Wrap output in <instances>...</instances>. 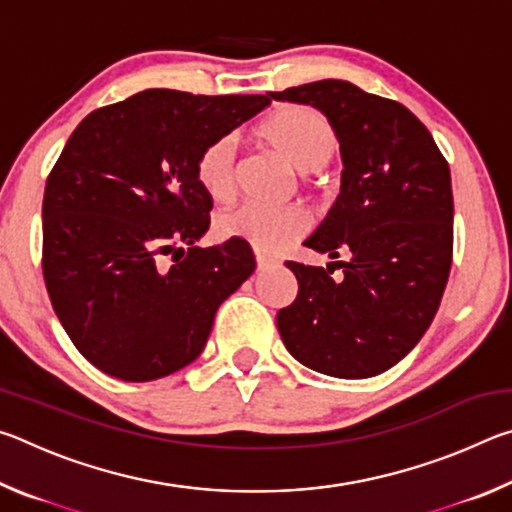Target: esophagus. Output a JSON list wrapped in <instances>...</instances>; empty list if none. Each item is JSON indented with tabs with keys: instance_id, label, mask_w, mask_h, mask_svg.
I'll return each instance as SVG.
<instances>
[{
	"instance_id": "obj_1",
	"label": "esophagus",
	"mask_w": 512,
	"mask_h": 512,
	"mask_svg": "<svg viewBox=\"0 0 512 512\" xmlns=\"http://www.w3.org/2000/svg\"><path fill=\"white\" fill-rule=\"evenodd\" d=\"M255 262H257V271H264V268L275 264V259L266 257V255H262V253H255Z\"/></svg>"
}]
</instances>
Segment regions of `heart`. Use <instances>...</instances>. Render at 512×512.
Masks as SVG:
<instances>
[{"mask_svg": "<svg viewBox=\"0 0 512 512\" xmlns=\"http://www.w3.org/2000/svg\"><path fill=\"white\" fill-rule=\"evenodd\" d=\"M259 137L282 155L300 173L325 169L341 149L339 133L323 112L311 106H284L275 110L262 126ZM241 162L237 140L232 135L219 137L205 146L196 162V178L203 192L216 203L235 198L239 189ZM307 216L293 207L271 210L259 205H241L223 212L216 221L221 237L241 239L262 253H277L305 235Z\"/></svg>", "mask_w": 512, "mask_h": 512, "instance_id": "obj_1", "label": "heart"}]
</instances>
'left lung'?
<instances>
[{"label": "left lung", "mask_w": 512, "mask_h": 512, "mask_svg": "<svg viewBox=\"0 0 512 512\" xmlns=\"http://www.w3.org/2000/svg\"><path fill=\"white\" fill-rule=\"evenodd\" d=\"M275 101L305 103L341 140V194L305 246L343 255L331 264L287 262L298 296L277 311V329L302 366L363 379L393 368L427 332L443 298L454 250L449 164L427 126L402 103L354 83L325 79Z\"/></svg>", "instance_id": "8db88e82"}]
</instances>
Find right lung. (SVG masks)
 <instances>
[{
	"label": "right lung",
	"mask_w": 512,
	"mask_h": 512,
	"mask_svg": "<svg viewBox=\"0 0 512 512\" xmlns=\"http://www.w3.org/2000/svg\"><path fill=\"white\" fill-rule=\"evenodd\" d=\"M266 106L264 94L144 90L67 140L42 201V273L67 336L106 375L153 381L189 366L253 275L246 241L196 246L212 210L196 162Z\"/></svg>",
	"instance_id": "add662e5"
}]
</instances>
